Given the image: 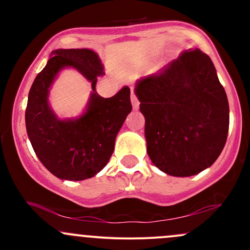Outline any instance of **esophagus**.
<instances>
[{
  "mask_svg": "<svg viewBox=\"0 0 250 250\" xmlns=\"http://www.w3.org/2000/svg\"><path fill=\"white\" fill-rule=\"evenodd\" d=\"M131 104H133V108L136 110V109H139L140 107V102L139 100H137L136 95L134 94V90H131Z\"/></svg>",
  "mask_w": 250,
  "mask_h": 250,
  "instance_id": "obj_1",
  "label": "esophagus"
}]
</instances>
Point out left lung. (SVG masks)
Segmentation results:
<instances>
[{
    "mask_svg": "<svg viewBox=\"0 0 250 250\" xmlns=\"http://www.w3.org/2000/svg\"><path fill=\"white\" fill-rule=\"evenodd\" d=\"M135 95L146 119L151 162L163 173L193 176L225 147L229 104L210 57L186 50L160 73L137 80Z\"/></svg>",
    "mask_w": 250,
    "mask_h": 250,
    "instance_id": "1",
    "label": "left lung"
}]
</instances>
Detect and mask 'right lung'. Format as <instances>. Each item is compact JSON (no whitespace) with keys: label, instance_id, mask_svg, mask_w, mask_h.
I'll return each mask as SVG.
<instances>
[{"label":"right lung","instance_id":"right-lung-1","mask_svg":"<svg viewBox=\"0 0 250 250\" xmlns=\"http://www.w3.org/2000/svg\"><path fill=\"white\" fill-rule=\"evenodd\" d=\"M64 67H74L92 83L85 113L61 120L49 105V91ZM103 64L90 49H56L37 74L28 95L25 128L34 151L51 174L61 180L90 179L105 167L114 151L117 133L131 111L130 89L123 87L113 97L96 93Z\"/></svg>","mask_w":250,"mask_h":250}]
</instances>
